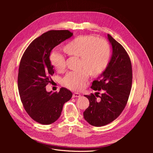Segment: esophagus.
<instances>
[{
    "instance_id": "obj_1",
    "label": "esophagus",
    "mask_w": 153,
    "mask_h": 153,
    "mask_svg": "<svg viewBox=\"0 0 153 153\" xmlns=\"http://www.w3.org/2000/svg\"><path fill=\"white\" fill-rule=\"evenodd\" d=\"M80 97V94L78 93H74L73 94V97Z\"/></svg>"
}]
</instances>
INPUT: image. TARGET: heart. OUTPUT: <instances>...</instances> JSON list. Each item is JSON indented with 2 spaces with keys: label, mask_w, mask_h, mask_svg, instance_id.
I'll use <instances>...</instances> for the list:
<instances>
[{
  "label": "heart",
  "mask_w": 153,
  "mask_h": 153,
  "mask_svg": "<svg viewBox=\"0 0 153 153\" xmlns=\"http://www.w3.org/2000/svg\"><path fill=\"white\" fill-rule=\"evenodd\" d=\"M63 50L70 56L80 57V68H84L69 72L63 77V85L73 90L83 88L88 78V73L92 76L101 74L110 60V48L108 42L91 35H82L74 38L64 47ZM50 61L58 71H63L66 67L65 57L58 52L51 54Z\"/></svg>",
  "instance_id": "1"
}]
</instances>
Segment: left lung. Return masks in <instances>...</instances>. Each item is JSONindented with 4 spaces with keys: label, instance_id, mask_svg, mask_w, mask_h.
<instances>
[{
    "label": "left lung",
    "instance_id": "1",
    "mask_svg": "<svg viewBox=\"0 0 153 153\" xmlns=\"http://www.w3.org/2000/svg\"><path fill=\"white\" fill-rule=\"evenodd\" d=\"M108 39L113 54L106 70L92 83L91 88L97 91V94L84 95L88 99L90 105L83 112V117L94 126L106 125L120 116L127 103L132 86V65L129 55L111 35L108 34ZM99 91L102 92L100 96Z\"/></svg>",
    "mask_w": 153,
    "mask_h": 153
}]
</instances>
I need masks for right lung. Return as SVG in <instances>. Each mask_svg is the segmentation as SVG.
Here are the masks:
<instances>
[{"mask_svg": "<svg viewBox=\"0 0 153 153\" xmlns=\"http://www.w3.org/2000/svg\"><path fill=\"white\" fill-rule=\"evenodd\" d=\"M73 34L68 30L48 31L34 39L21 58L17 77L20 100L28 114L40 124L56 122L73 96L63 87L59 93L47 92L45 88L54 73L50 59L52 50Z\"/></svg>", "mask_w": 153, "mask_h": 153, "instance_id": "obj_1", "label": "right lung"}]
</instances>
